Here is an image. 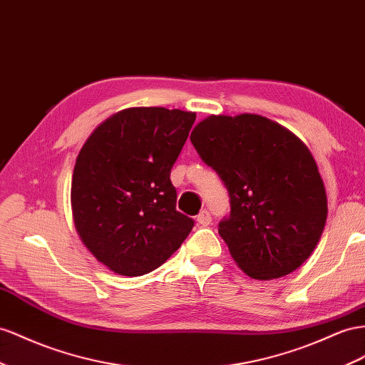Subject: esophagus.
<instances>
[{"instance_id": "esophagus-1", "label": "esophagus", "mask_w": 365, "mask_h": 365, "mask_svg": "<svg viewBox=\"0 0 365 365\" xmlns=\"http://www.w3.org/2000/svg\"><path fill=\"white\" fill-rule=\"evenodd\" d=\"M196 221H198L200 225H204V227H205V225H209L212 222V216H210L209 210H205V209L201 210L200 215L196 216Z\"/></svg>"}]
</instances>
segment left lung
Returning a JSON list of instances; mask_svg holds the SVG:
<instances>
[{"label": "left lung", "mask_w": 365, "mask_h": 365, "mask_svg": "<svg viewBox=\"0 0 365 365\" xmlns=\"http://www.w3.org/2000/svg\"><path fill=\"white\" fill-rule=\"evenodd\" d=\"M190 141L229 190L230 216L218 232L235 262L262 281L297 270L327 220L326 187L307 145L253 113L212 115Z\"/></svg>", "instance_id": "left-lung-1"}]
</instances>
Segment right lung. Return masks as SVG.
I'll return each instance as SVG.
<instances>
[{"instance_id":"add662e5","label":"right lung","mask_w":365,"mask_h":365,"mask_svg":"<svg viewBox=\"0 0 365 365\" xmlns=\"http://www.w3.org/2000/svg\"><path fill=\"white\" fill-rule=\"evenodd\" d=\"M196 113L132 107L107 118L81 147L72 176L75 229L95 258L123 277L158 269L189 236L170 170Z\"/></svg>"}]
</instances>
